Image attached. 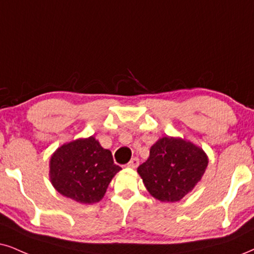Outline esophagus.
<instances>
[{"instance_id": "obj_1", "label": "esophagus", "mask_w": 254, "mask_h": 254, "mask_svg": "<svg viewBox=\"0 0 254 254\" xmlns=\"http://www.w3.org/2000/svg\"><path fill=\"white\" fill-rule=\"evenodd\" d=\"M139 165V159L138 158H132L129 162V164H127V168H130V169H136L137 166Z\"/></svg>"}]
</instances>
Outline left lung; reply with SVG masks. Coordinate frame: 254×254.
Returning a JSON list of instances; mask_svg holds the SVG:
<instances>
[{"label": "left lung", "mask_w": 254, "mask_h": 254, "mask_svg": "<svg viewBox=\"0 0 254 254\" xmlns=\"http://www.w3.org/2000/svg\"><path fill=\"white\" fill-rule=\"evenodd\" d=\"M208 157L200 146L179 137H162L149 158L138 166L149 193L162 203H175L190 193L203 178Z\"/></svg>", "instance_id": "obj_1"}]
</instances>
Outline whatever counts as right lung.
Here are the masks:
<instances>
[{"label": "right lung", "instance_id": "right-lung-1", "mask_svg": "<svg viewBox=\"0 0 254 254\" xmlns=\"http://www.w3.org/2000/svg\"><path fill=\"white\" fill-rule=\"evenodd\" d=\"M49 178L57 192L81 204L102 200L122 168L94 136L61 145L50 157Z\"/></svg>", "mask_w": 254, "mask_h": 254}]
</instances>
